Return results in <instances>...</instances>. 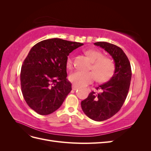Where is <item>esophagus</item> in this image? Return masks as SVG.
Returning <instances> with one entry per match:
<instances>
[{
  "label": "esophagus",
  "mask_w": 151,
  "mask_h": 151,
  "mask_svg": "<svg viewBox=\"0 0 151 151\" xmlns=\"http://www.w3.org/2000/svg\"><path fill=\"white\" fill-rule=\"evenodd\" d=\"M78 87L77 86H76V85H74V84H72V90H74V91H76V90H77V89H78Z\"/></svg>",
  "instance_id": "34e87169"
}]
</instances>
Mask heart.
<instances>
[{
  "label": "heart",
  "instance_id": "b5f03b06",
  "mask_svg": "<svg viewBox=\"0 0 151 151\" xmlns=\"http://www.w3.org/2000/svg\"><path fill=\"white\" fill-rule=\"evenodd\" d=\"M89 57L93 65L91 70L93 71L83 72L76 70L68 76V79L76 86H85L96 79L100 83H104L110 79L115 71V64L112 59L104 57L102 52L94 50H89L86 52ZM74 65V57L68 55L66 60V67L70 69Z\"/></svg>",
  "mask_w": 151,
  "mask_h": 151
}]
</instances>
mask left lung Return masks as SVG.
Segmentation results:
<instances>
[{
  "label": "left lung",
  "instance_id": "obj_1",
  "mask_svg": "<svg viewBox=\"0 0 151 151\" xmlns=\"http://www.w3.org/2000/svg\"><path fill=\"white\" fill-rule=\"evenodd\" d=\"M94 45L106 50L115 63V71L110 80L96 88L101 92L92 91L81 102L82 109L87 116L93 120L101 122L115 115L123 106L129 93L132 70L129 58L122 48L104 42Z\"/></svg>",
  "mask_w": 151,
  "mask_h": 151
}]
</instances>
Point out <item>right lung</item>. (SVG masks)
<instances>
[{"mask_svg":"<svg viewBox=\"0 0 151 151\" xmlns=\"http://www.w3.org/2000/svg\"><path fill=\"white\" fill-rule=\"evenodd\" d=\"M83 43L59 38L42 41L32 47L21 67V91L28 106L47 115L60 107L72 90L66 60Z\"/></svg>","mask_w":151,"mask_h":151,"instance_id":"obj_1","label":"right lung"}]
</instances>
